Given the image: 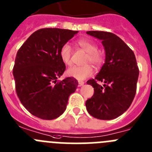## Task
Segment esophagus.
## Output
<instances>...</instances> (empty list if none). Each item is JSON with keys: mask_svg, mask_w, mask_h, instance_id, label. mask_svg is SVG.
<instances>
[{"mask_svg": "<svg viewBox=\"0 0 152 152\" xmlns=\"http://www.w3.org/2000/svg\"><path fill=\"white\" fill-rule=\"evenodd\" d=\"M83 84H84V82L80 81V80H79V81H78V87H81V86H83Z\"/></svg>", "mask_w": 152, "mask_h": 152, "instance_id": "esophagus-1", "label": "esophagus"}]
</instances>
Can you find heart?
<instances>
[{
  "label": "heart",
  "mask_w": 152,
  "mask_h": 152,
  "mask_svg": "<svg viewBox=\"0 0 152 152\" xmlns=\"http://www.w3.org/2000/svg\"><path fill=\"white\" fill-rule=\"evenodd\" d=\"M77 44L79 47L87 53L85 59V63H91L96 67H99L102 64L104 57L102 53L97 50V45L90 40L85 38L79 39ZM59 57L61 60L65 65H71L72 63V50L68 44L62 46L59 50ZM93 67L89 64L82 66H72L67 70L69 76L77 80H83L93 75Z\"/></svg>",
  "instance_id": "obj_1"
}]
</instances>
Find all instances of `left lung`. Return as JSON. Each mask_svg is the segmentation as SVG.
Returning a JSON list of instances; mask_svg holds the SVG:
<instances>
[{"label":"left lung","instance_id":"left-lung-1","mask_svg":"<svg viewBox=\"0 0 152 152\" xmlns=\"http://www.w3.org/2000/svg\"><path fill=\"white\" fill-rule=\"evenodd\" d=\"M87 34L102 41L105 63L95 79L87 80L94 94L86 102L88 113L100 120H111L124 114L131 105L136 92L139 68L131 49L111 32L89 31ZM102 82V86L98 83Z\"/></svg>","mask_w":152,"mask_h":152}]
</instances>
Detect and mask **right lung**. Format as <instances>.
Segmentation results:
<instances>
[{
	"mask_svg": "<svg viewBox=\"0 0 152 152\" xmlns=\"http://www.w3.org/2000/svg\"><path fill=\"white\" fill-rule=\"evenodd\" d=\"M77 31L41 28L33 33L16 53L12 75L17 96L23 106L39 118L53 120L63 114L69 96L77 89L74 77L61 81L65 65L59 50Z\"/></svg>",
	"mask_w": 152,
	"mask_h": 152,
	"instance_id": "1",
	"label": "right lung"
}]
</instances>
